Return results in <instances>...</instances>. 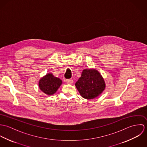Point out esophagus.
<instances>
[{
  "label": "esophagus",
  "mask_w": 147,
  "mask_h": 147,
  "mask_svg": "<svg viewBox=\"0 0 147 147\" xmlns=\"http://www.w3.org/2000/svg\"><path fill=\"white\" fill-rule=\"evenodd\" d=\"M66 82H67L68 84H71L73 83L74 81H73V80H72V79H67V80H66Z\"/></svg>",
  "instance_id": "34e87169"
}]
</instances>
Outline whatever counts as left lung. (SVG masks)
<instances>
[{"mask_svg":"<svg viewBox=\"0 0 147 147\" xmlns=\"http://www.w3.org/2000/svg\"><path fill=\"white\" fill-rule=\"evenodd\" d=\"M75 86L80 95L87 100L98 96L106 86L105 81L100 72L94 69H84Z\"/></svg>","mask_w":147,"mask_h":147,"instance_id":"1","label":"left lung"}]
</instances>
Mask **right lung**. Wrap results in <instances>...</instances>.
<instances>
[{
  "label": "right lung",
  "instance_id": "obj_1",
  "mask_svg": "<svg viewBox=\"0 0 147 147\" xmlns=\"http://www.w3.org/2000/svg\"><path fill=\"white\" fill-rule=\"evenodd\" d=\"M62 83V82L59 78L49 73L40 80L39 88L45 94L52 95L57 91Z\"/></svg>",
  "mask_w": 147,
  "mask_h": 147
}]
</instances>
